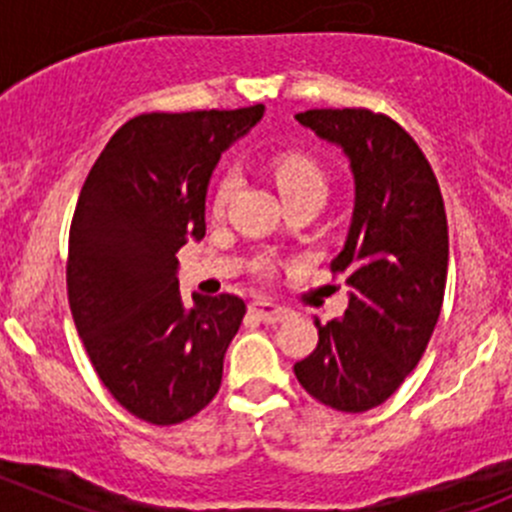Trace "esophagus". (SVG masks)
Here are the masks:
<instances>
[{
	"instance_id": "obj_1",
	"label": "esophagus",
	"mask_w": 512,
	"mask_h": 512,
	"mask_svg": "<svg viewBox=\"0 0 512 512\" xmlns=\"http://www.w3.org/2000/svg\"><path fill=\"white\" fill-rule=\"evenodd\" d=\"M250 312L257 317V320L270 322V325H275V322H285L287 317L292 315V312L287 310V307H280V305H275V302H267V300L252 302Z\"/></svg>"
}]
</instances>
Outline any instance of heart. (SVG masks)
<instances>
[{
  "mask_svg": "<svg viewBox=\"0 0 512 512\" xmlns=\"http://www.w3.org/2000/svg\"><path fill=\"white\" fill-rule=\"evenodd\" d=\"M270 175L275 180L277 190L282 192L285 200L300 195H322L327 192V175L322 170L320 162L310 155V152H282L275 155L270 162ZM237 187H240V175L235 170H225L215 182V190H212V202L210 210L215 217H225L227 207H230L232 197L237 195ZM255 272L262 277L272 275V262L267 257H260L255 262Z\"/></svg>",
  "mask_w": 512,
  "mask_h": 512,
  "instance_id": "obj_1",
  "label": "heart"
}]
</instances>
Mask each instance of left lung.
<instances>
[{
  "label": "left lung",
  "instance_id": "left-lung-1",
  "mask_svg": "<svg viewBox=\"0 0 512 512\" xmlns=\"http://www.w3.org/2000/svg\"><path fill=\"white\" fill-rule=\"evenodd\" d=\"M297 122L350 157L355 212L332 260L350 287L342 320L317 322V347L295 362L302 388L340 413L382 405L413 372L438 325L448 280V217L418 142L365 107L307 109Z\"/></svg>",
  "mask_w": 512,
  "mask_h": 512
}]
</instances>
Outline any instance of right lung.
<instances>
[{"instance_id": "add662e5", "label": "right lung", "mask_w": 512, "mask_h": 512, "mask_svg": "<svg viewBox=\"0 0 512 512\" xmlns=\"http://www.w3.org/2000/svg\"><path fill=\"white\" fill-rule=\"evenodd\" d=\"M265 107L145 112L124 122L89 170L69 227L67 295L104 388L150 425H177L220 390L245 317L237 295L192 297L177 252L205 237V195L222 150Z\"/></svg>"}]
</instances>
